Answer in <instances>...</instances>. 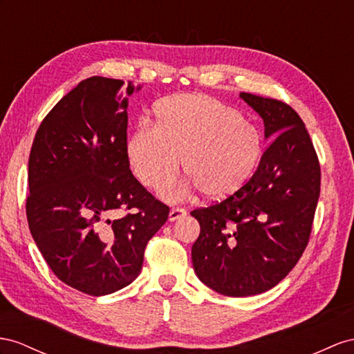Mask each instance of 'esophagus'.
<instances>
[{
    "mask_svg": "<svg viewBox=\"0 0 354 354\" xmlns=\"http://www.w3.org/2000/svg\"><path fill=\"white\" fill-rule=\"evenodd\" d=\"M187 215V211L184 207H171L170 212H169V220L170 221H175L178 218H183V216Z\"/></svg>",
    "mask_w": 354,
    "mask_h": 354,
    "instance_id": "1",
    "label": "esophagus"
}]
</instances>
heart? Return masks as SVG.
I'll return each mask as SVG.
<instances>
[{"instance_id":"obj_1","label":"heart","mask_w":354,"mask_h":354,"mask_svg":"<svg viewBox=\"0 0 354 354\" xmlns=\"http://www.w3.org/2000/svg\"><path fill=\"white\" fill-rule=\"evenodd\" d=\"M130 167L143 185L161 189L180 171L206 198L236 193L261 157L256 127L238 111L209 95L183 94L162 100L156 121L140 124L125 145Z\"/></svg>"}]
</instances>
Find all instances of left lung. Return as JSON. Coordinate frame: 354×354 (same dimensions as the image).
Listing matches in <instances>:
<instances>
[{"mask_svg": "<svg viewBox=\"0 0 354 354\" xmlns=\"http://www.w3.org/2000/svg\"><path fill=\"white\" fill-rule=\"evenodd\" d=\"M272 140L236 193L192 215L201 224L192 259L202 283L224 296L268 292L301 259L320 196V162L301 116L275 98L241 93Z\"/></svg>", "mask_w": 354, "mask_h": 354, "instance_id": "1", "label": "left lung"}]
</instances>
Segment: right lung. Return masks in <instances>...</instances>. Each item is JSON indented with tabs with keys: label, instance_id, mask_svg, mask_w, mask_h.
Wrapping results in <instances>:
<instances>
[{
	"label": "right lung",
	"instance_id": "right-lung-1",
	"mask_svg": "<svg viewBox=\"0 0 354 354\" xmlns=\"http://www.w3.org/2000/svg\"><path fill=\"white\" fill-rule=\"evenodd\" d=\"M134 91L120 79L82 80L44 116L30 152L32 238L57 278L91 296L138 278L145 248L169 216L127 158Z\"/></svg>",
	"mask_w": 354,
	"mask_h": 354
}]
</instances>
